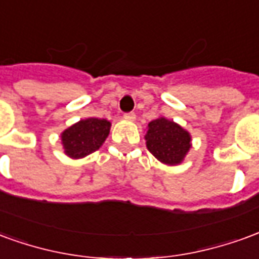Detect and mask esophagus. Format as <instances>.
Returning <instances> with one entry per match:
<instances>
[{
    "label": "esophagus",
    "mask_w": 259,
    "mask_h": 259,
    "mask_svg": "<svg viewBox=\"0 0 259 259\" xmlns=\"http://www.w3.org/2000/svg\"><path fill=\"white\" fill-rule=\"evenodd\" d=\"M126 120H135L136 119V115L133 112H129V113H124V116H123Z\"/></svg>",
    "instance_id": "obj_1"
}]
</instances>
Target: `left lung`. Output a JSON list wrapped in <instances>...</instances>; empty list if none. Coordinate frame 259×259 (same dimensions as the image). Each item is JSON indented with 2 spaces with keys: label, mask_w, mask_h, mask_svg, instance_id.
Masks as SVG:
<instances>
[{
  "label": "left lung",
  "mask_w": 259,
  "mask_h": 259,
  "mask_svg": "<svg viewBox=\"0 0 259 259\" xmlns=\"http://www.w3.org/2000/svg\"><path fill=\"white\" fill-rule=\"evenodd\" d=\"M146 144L158 161L166 165H179L191 148V136L174 120L161 118L148 123Z\"/></svg>",
  "instance_id": "1"
}]
</instances>
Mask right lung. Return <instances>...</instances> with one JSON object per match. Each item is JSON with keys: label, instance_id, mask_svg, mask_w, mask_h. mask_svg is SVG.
<instances>
[{"label": "right lung", "instance_id": "obj_1", "mask_svg": "<svg viewBox=\"0 0 259 259\" xmlns=\"http://www.w3.org/2000/svg\"><path fill=\"white\" fill-rule=\"evenodd\" d=\"M109 129L111 122L107 119L89 118L79 120L61 135L65 154L73 159H79L97 151L109 135Z\"/></svg>", "mask_w": 259, "mask_h": 259}]
</instances>
